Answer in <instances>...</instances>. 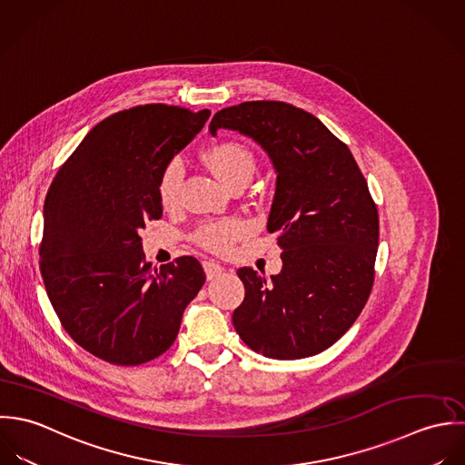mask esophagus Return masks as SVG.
Returning a JSON list of instances; mask_svg holds the SVG:
<instances>
[{
    "instance_id": "34e87169",
    "label": "esophagus",
    "mask_w": 465,
    "mask_h": 465,
    "mask_svg": "<svg viewBox=\"0 0 465 465\" xmlns=\"http://www.w3.org/2000/svg\"><path fill=\"white\" fill-rule=\"evenodd\" d=\"M203 268H204V273H206V279L208 280L217 279L224 273V268L221 264L213 262V261H204Z\"/></svg>"
}]
</instances>
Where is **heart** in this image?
Returning a JSON list of instances; mask_svg holds the SVG:
<instances>
[{
	"instance_id": "1",
	"label": "heart",
	"mask_w": 465,
	"mask_h": 465,
	"mask_svg": "<svg viewBox=\"0 0 465 465\" xmlns=\"http://www.w3.org/2000/svg\"><path fill=\"white\" fill-rule=\"evenodd\" d=\"M201 158L226 186L250 182L255 173V156L250 147L239 140H219L208 145ZM182 182L183 163L180 160L169 162L158 182V195L163 208H174L178 204ZM242 233L244 226L239 221L226 219L203 224L195 232V241L206 250L226 252Z\"/></svg>"
}]
</instances>
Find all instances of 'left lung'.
Here are the masks:
<instances>
[{
  "instance_id": "obj_1",
  "label": "left lung",
  "mask_w": 465,
  "mask_h": 465,
  "mask_svg": "<svg viewBox=\"0 0 465 465\" xmlns=\"http://www.w3.org/2000/svg\"><path fill=\"white\" fill-rule=\"evenodd\" d=\"M233 129L270 154L277 188L268 232L279 233L282 272L241 268L244 302L233 327L255 352L300 360L336 343L358 320L371 285L379 215L351 149L314 114L279 100L217 111L210 133Z\"/></svg>"
}]
</instances>
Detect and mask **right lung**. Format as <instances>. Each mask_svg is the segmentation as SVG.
Wrapping results in <instances>:
<instances>
[{"instance_id":"obj_1","label":"right lung","mask_w":465,"mask_h":465,"mask_svg":"<svg viewBox=\"0 0 465 465\" xmlns=\"http://www.w3.org/2000/svg\"><path fill=\"white\" fill-rule=\"evenodd\" d=\"M208 116L167 104L114 113L48 188L39 244L48 298L72 340L107 363L134 367L162 356L206 280L193 257L151 268L140 230L162 217L160 176Z\"/></svg>"}]
</instances>
